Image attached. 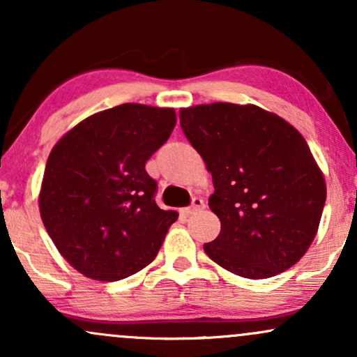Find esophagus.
I'll return each mask as SVG.
<instances>
[{
  "label": "esophagus",
  "instance_id": "34e87169",
  "mask_svg": "<svg viewBox=\"0 0 357 357\" xmlns=\"http://www.w3.org/2000/svg\"><path fill=\"white\" fill-rule=\"evenodd\" d=\"M202 210H204V202H203V199L202 198H192L191 206L184 208L183 213L186 216H190V215H192V213H198V211H202Z\"/></svg>",
  "mask_w": 357,
  "mask_h": 357
}]
</instances>
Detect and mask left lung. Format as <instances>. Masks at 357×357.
Wrapping results in <instances>:
<instances>
[{"instance_id": "obj_1", "label": "left lung", "mask_w": 357, "mask_h": 357, "mask_svg": "<svg viewBox=\"0 0 357 357\" xmlns=\"http://www.w3.org/2000/svg\"><path fill=\"white\" fill-rule=\"evenodd\" d=\"M181 129L213 176L221 231L204 252L245 278L296 265L315 238L326 181L305 139L277 114L228 102L179 110Z\"/></svg>"}]
</instances>
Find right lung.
<instances>
[{
  "label": "right lung",
  "mask_w": 357,
  "mask_h": 357,
  "mask_svg": "<svg viewBox=\"0 0 357 357\" xmlns=\"http://www.w3.org/2000/svg\"><path fill=\"white\" fill-rule=\"evenodd\" d=\"M174 126V109L122 104L84 119L53 146L40 215L61 257L85 277L121 280L158 255L178 213L155 204L146 162Z\"/></svg>",
  "instance_id": "1"
}]
</instances>
